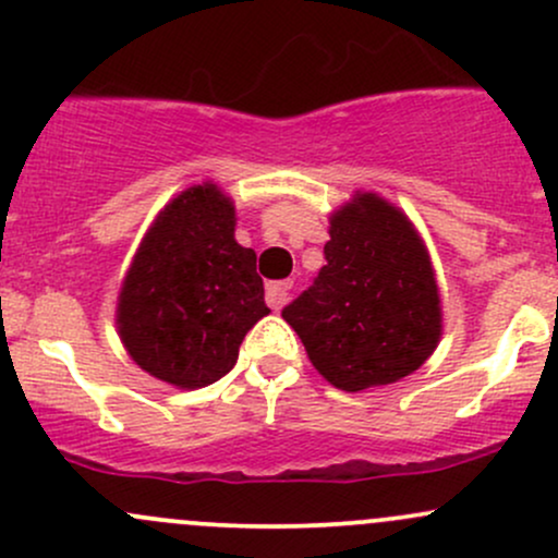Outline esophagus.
<instances>
[{"label": "esophagus", "mask_w": 558, "mask_h": 558, "mask_svg": "<svg viewBox=\"0 0 558 558\" xmlns=\"http://www.w3.org/2000/svg\"><path fill=\"white\" fill-rule=\"evenodd\" d=\"M291 280H275V283H267V304H270L275 312L283 310L288 299H291Z\"/></svg>", "instance_id": "1"}]
</instances>
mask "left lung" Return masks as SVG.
Listing matches in <instances>:
<instances>
[{"label":"left lung","mask_w":558,"mask_h":558,"mask_svg":"<svg viewBox=\"0 0 558 558\" xmlns=\"http://www.w3.org/2000/svg\"><path fill=\"white\" fill-rule=\"evenodd\" d=\"M328 222V265L283 319L330 386L360 393L399 383L444 338V301L425 239L375 191H354Z\"/></svg>","instance_id":"left-lung-1"}]
</instances>
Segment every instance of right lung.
I'll use <instances>...</instances> for the list:
<instances>
[{
	"label": "right lung",
	"mask_w": 558,
	"mask_h": 558,
	"mask_svg": "<svg viewBox=\"0 0 558 558\" xmlns=\"http://www.w3.org/2000/svg\"><path fill=\"white\" fill-rule=\"evenodd\" d=\"M235 202L215 181L178 191L146 228L114 304L128 356L172 388L213 386L243 336L270 315L254 248L235 241Z\"/></svg>",
	"instance_id": "obj_1"
}]
</instances>
